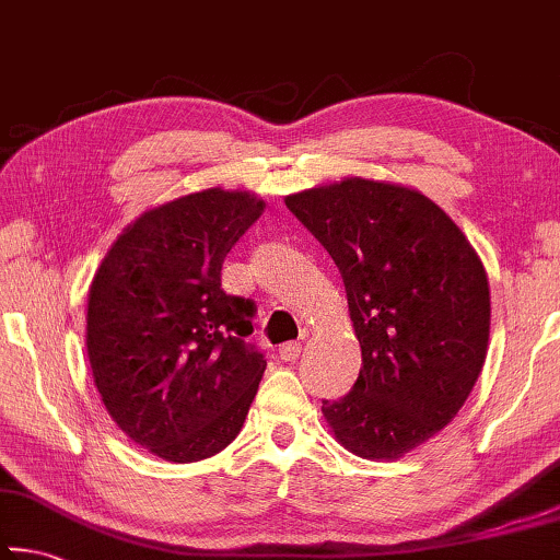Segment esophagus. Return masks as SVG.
<instances>
[{
    "mask_svg": "<svg viewBox=\"0 0 560 560\" xmlns=\"http://www.w3.org/2000/svg\"><path fill=\"white\" fill-rule=\"evenodd\" d=\"M301 355V343H296V340H291V343H283L279 348V358L283 360V363H293Z\"/></svg>",
    "mask_w": 560,
    "mask_h": 560,
    "instance_id": "esophagus-1",
    "label": "esophagus"
}]
</instances>
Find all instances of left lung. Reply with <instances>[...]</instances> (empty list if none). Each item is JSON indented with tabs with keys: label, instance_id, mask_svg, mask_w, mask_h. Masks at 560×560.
<instances>
[{
	"label": "left lung",
	"instance_id": "obj_1",
	"mask_svg": "<svg viewBox=\"0 0 560 560\" xmlns=\"http://www.w3.org/2000/svg\"><path fill=\"white\" fill-rule=\"evenodd\" d=\"M283 202L336 261L363 353L353 390L320 412L355 457L400 459L454 420L485 368V264L412 187L346 177Z\"/></svg>",
	"mask_w": 560,
	"mask_h": 560
}]
</instances>
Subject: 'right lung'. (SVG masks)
<instances>
[{"label":"right lung","instance_id":"obj_1","mask_svg":"<svg viewBox=\"0 0 560 560\" xmlns=\"http://www.w3.org/2000/svg\"><path fill=\"white\" fill-rule=\"evenodd\" d=\"M264 200L210 187L153 207L118 234L89 289L86 348L113 422L160 459L222 452L267 360L244 343L254 301L222 289V264Z\"/></svg>","mask_w":560,"mask_h":560}]
</instances>
